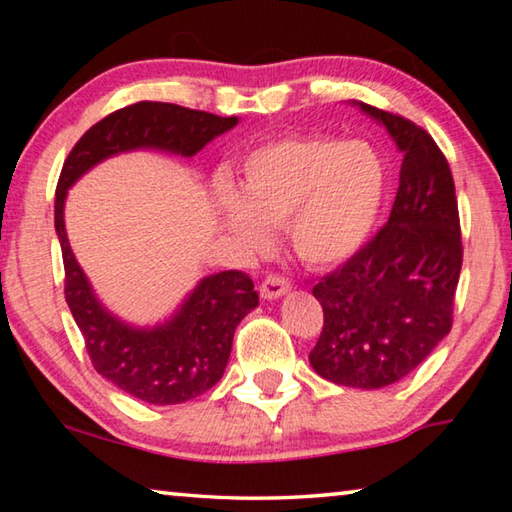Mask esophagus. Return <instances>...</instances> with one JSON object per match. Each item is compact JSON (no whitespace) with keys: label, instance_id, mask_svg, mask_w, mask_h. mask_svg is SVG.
<instances>
[{"label":"esophagus","instance_id":"34e87169","mask_svg":"<svg viewBox=\"0 0 512 512\" xmlns=\"http://www.w3.org/2000/svg\"><path fill=\"white\" fill-rule=\"evenodd\" d=\"M289 291H291V284L284 280V277L271 275V277H266V280L262 282V287H259V296H262L264 300H277V298L287 296Z\"/></svg>","mask_w":512,"mask_h":512}]
</instances>
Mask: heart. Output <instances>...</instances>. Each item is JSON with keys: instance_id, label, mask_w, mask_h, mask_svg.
<instances>
[{"instance_id": "heart-1", "label": "heart", "mask_w": 512, "mask_h": 512, "mask_svg": "<svg viewBox=\"0 0 512 512\" xmlns=\"http://www.w3.org/2000/svg\"><path fill=\"white\" fill-rule=\"evenodd\" d=\"M388 196L384 155L366 142L282 137L239 164L237 192L219 187L223 228L250 250H264L268 230L284 228L309 268L348 264L368 246Z\"/></svg>"}]
</instances>
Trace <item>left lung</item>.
Listing matches in <instances>:
<instances>
[{
    "mask_svg": "<svg viewBox=\"0 0 512 512\" xmlns=\"http://www.w3.org/2000/svg\"><path fill=\"white\" fill-rule=\"evenodd\" d=\"M352 106L404 155L400 187L377 237L311 289L325 325L309 363L334 384L375 391L404 379L449 334L463 246L452 171L431 135L368 103Z\"/></svg>",
    "mask_w": 512,
    "mask_h": 512,
    "instance_id": "left-lung-1",
    "label": "left lung"
}]
</instances>
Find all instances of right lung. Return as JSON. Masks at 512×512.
I'll list each match as a JSON object with an SVG mask.
<instances>
[{"label": "right lung", "mask_w": 512, "mask_h": 512, "mask_svg": "<svg viewBox=\"0 0 512 512\" xmlns=\"http://www.w3.org/2000/svg\"><path fill=\"white\" fill-rule=\"evenodd\" d=\"M239 117L140 101L112 112L67 155L56 187V235L65 264V300L79 325L94 370L146 404H183L223 377L237 325L259 305L255 284L241 271L203 277L173 314L155 325H131L112 314L76 262L65 232L69 187L99 162L119 153L162 151L194 155L228 133Z\"/></svg>", "instance_id": "add662e5"}]
</instances>
